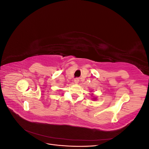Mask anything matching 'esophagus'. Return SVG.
<instances>
[{
  "label": "esophagus",
  "mask_w": 149,
  "mask_h": 149,
  "mask_svg": "<svg viewBox=\"0 0 149 149\" xmlns=\"http://www.w3.org/2000/svg\"><path fill=\"white\" fill-rule=\"evenodd\" d=\"M79 81V79L78 78H75V79H74V82L76 84L78 83Z\"/></svg>",
  "instance_id": "obj_1"
}]
</instances>
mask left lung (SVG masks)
Masks as SVG:
<instances>
[{"label":"left lung","mask_w":149,"mask_h":149,"mask_svg":"<svg viewBox=\"0 0 149 149\" xmlns=\"http://www.w3.org/2000/svg\"><path fill=\"white\" fill-rule=\"evenodd\" d=\"M93 100H96V98H93Z\"/></svg>","instance_id":"1"}]
</instances>
